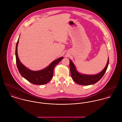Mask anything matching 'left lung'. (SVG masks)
Masks as SVG:
<instances>
[{"label":"left lung","mask_w":122,"mask_h":122,"mask_svg":"<svg viewBox=\"0 0 122 122\" xmlns=\"http://www.w3.org/2000/svg\"><path fill=\"white\" fill-rule=\"evenodd\" d=\"M70 60V70L71 77L77 84L83 86H88L95 84L99 81L105 74L109 64V58L107 64L104 69L99 73L96 75H86L79 73L73 62Z\"/></svg>","instance_id":"left-lung-1"}]
</instances>
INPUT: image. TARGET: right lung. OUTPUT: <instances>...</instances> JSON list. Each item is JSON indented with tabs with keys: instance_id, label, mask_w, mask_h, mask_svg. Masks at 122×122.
I'll return each instance as SVG.
<instances>
[{
	"instance_id": "1",
	"label": "right lung",
	"mask_w": 122,
	"mask_h": 122,
	"mask_svg": "<svg viewBox=\"0 0 122 122\" xmlns=\"http://www.w3.org/2000/svg\"><path fill=\"white\" fill-rule=\"evenodd\" d=\"M17 40L15 47V58L17 67L22 77L34 85H41L47 84L50 81L53 76V71L55 66L62 60L64 57H61L53 61L45 68L39 71H33L26 67L20 61L17 54V46L19 42Z\"/></svg>"
}]
</instances>
